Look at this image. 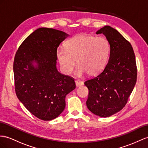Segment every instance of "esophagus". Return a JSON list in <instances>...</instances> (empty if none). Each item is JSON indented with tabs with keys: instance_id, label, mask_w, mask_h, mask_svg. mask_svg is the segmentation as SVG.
<instances>
[{
	"instance_id": "esophagus-1",
	"label": "esophagus",
	"mask_w": 148,
	"mask_h": 148,
	"mask_svg": "<svg viewBox=\"0 0 148 148\" xmlns=\"http://www.w3.org/2000/svg\"><path fill=\"white\" fill-rule=\"evenodd\" d=\"M75 85H76L77 87H79V86L83 85V82L81 81H75Z\"/></svg>"
}]
</instances>
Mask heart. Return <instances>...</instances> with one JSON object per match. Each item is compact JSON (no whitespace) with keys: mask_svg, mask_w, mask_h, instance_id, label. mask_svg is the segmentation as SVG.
Returning <instances> with one entry per match:
<instances>
[{"mask_svg":"<svg viewBox=\"0 0 148 148\" xmlns=\"http://www.w3.org/2000/svg\"><path fill=\"white\" fill-rule=\"evenodd\" d=\"M66 49H58L56 55L64 74H70L75 65L78 77L88 73L94 76L104 69L110 54V44L104 37L80 34L73 37L65 44Z\"/></svg>","mask_w":148,"mask_h":148,"instance_id":"heart-1","label":"heart"}]
</instances>
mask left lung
I'll return each instance as SVG.
<instances>
[{"mask_svg": "<svg viewBox=\"0 0 148 148\" xmlns=\"http://www.w3.org/2000/svg\"><path fill=\"white\" fill-rule=\"evenodd\" d=\"M99 34L108 40L110 54L103 71L84 82L89 89L86 105L94 114L106 117L126 104L136 82L137 67L131 44L117 30L106 25Z\"/></svg>", "mask_w": 148, "mask_h": 148, "instance_id": "8db88e82", "label": "left lung"}]
</instances>
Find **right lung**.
Here are the masks:
<instances>
[{"mask_svg":"<svg viewBox=\"0 0 148 148\" xmlns=\"http://www.w3.org/2000/svg\"><path fill=\"white\" fill-rule=\"evenodd\" d=\"M69 35L51 28L37 29L18 47L14 61L15 90L25 108L50 121L66 107V96L75 88L74 78L56 67L57 49Z\"/></svg>","mask_w":148,"mask_h":148,"instance_id":"obj_1","label":"right lung"}]
</instances>
